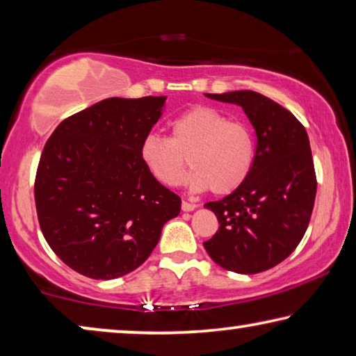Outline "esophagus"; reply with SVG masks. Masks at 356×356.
I'll return each instance as SVG.
<instances>
[{"mask_svg":"<svg viewBox=\"0 0 356 356\" xmlns=\"http://www.w3.org/2000/svg\"><path fill=\"white\" fill-rule=\"evenodd\" d=\"M196 207H198V206L191 204V202H188V201H182V211L184 212H191V211H195Z\"/></svg>","mask_w":356,"mask_h":356,"instance_id":"esophagus-1","label":"esophagus"}]
</instances>
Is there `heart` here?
I'll return each instance as SVG.
<instances>
[{"instance_id":"obj_1","label":"heart","mask_w":356,"mask_h":356,"mask_svg":"<svg viewBox=\"0 0 356 356\" xmlns=\"http://www.w3.org/2000/svg\"><path fill=\"white\" fill-rule=\"evenodd\" d=\"M145 171L165 187H177L187 179L188 160L195 169L190 187L211 188L223 196L238 190L249 176L255 145L242 123L229 122L212 107L195 106L171 122V138L149 134L139 147Z\"/></svg>"}]
</instances>
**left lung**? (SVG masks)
<instances>
[{
	"instance_id": "left-lung-1",
	"label": "left lung",
	"mask_w": 356,
	"mask_h": 356,
	"mask_svg": "<svg viewBox=\"0 0 356 356\" xmlns=\"http://www.w3.org/2000/svg\"><path fill=\"white\" fill-rule=\"evenodd\" d=\"M241 106L257 133L245 182L223 200L206 202L218 231L204 249L223 269L257 274L290 255L306 233L317 193L309 136L285 107L252 90L206 93Z\"/></svg>"
}]
</instances>
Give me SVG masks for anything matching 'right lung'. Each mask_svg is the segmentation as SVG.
Listing matches in <instances>:
<instances>
[{"label":"right lung","instance_id":"right-lung-1","mask_svg":"<svg viewBox=\"0 0 356 356\" xmlns=\"http://www.w3.org/2000/svg\"><path fill=\"white\" fill-rule=\"evenodd\" d=\"M165 103L103 99L61 122L42 150L39 225L55 255L86 277L111 280L139 268L179 216L182 201L150 177L139 156Z\"/></svg>","mask_w":356,"mask_h":356}]
</instances>
